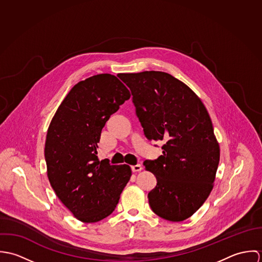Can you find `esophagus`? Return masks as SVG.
I'll list each match as a JSON object with an SVG mask.
<instances>
[{"instance_id": "obj_1", "label": "esophagus", "mask_w": 262, "mask_h": 262, "mask_svg": "<svg viewBox=\"0 0 262 262\" xmlns=\"http://www.w3.org/2000/svg\"><path fill=\"white\" fill-rule=\"evenodd\" d=\"M131 169L133 172H138V171H141L142 169V166L140 164H136V165H132L131 166Z\"/></svg>"}]
</instances>
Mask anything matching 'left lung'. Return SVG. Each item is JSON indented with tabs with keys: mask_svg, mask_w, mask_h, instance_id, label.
Wrapping results in <instances>:
<instances>
[{
	"mask_svg": "<svg viewBox=\"0 0 262 262\" xmlns=\"http://www.w3.org/2000/svg\"><path fill=\"white\" fill-rule=\"evenodd\" d=\"M130 89L148 140H162V155L145 160L157 181L148 193L152 211L181 222L193 215L214 187L220 147L210 115L186 83L162 72L119 74Z\"/></svg>",
	"mask_w": 262,
	"mask_h": 262,
	"instance_id": "obj_1",
	"label": "left lung"
}]
</instances>
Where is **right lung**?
<instances>
[{"label":"right lung","mask_w":262,"mask_h":262,"mask_svg":"<svg viewBox=\"0 0 262 262\" xmlns=\"http://www.w3.org/2000/svg\"><path fill=\"white\" fill-rule=\"evenodd\" d=\"M130 96L115 75H93L71 90L48 127L44 155L49 183L81 222L111 215L130 180L129 165H111L97 156L102 129Z\"/></svg>","instance_id":"obj_1"}]
</instances>
